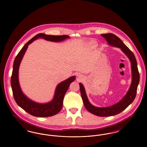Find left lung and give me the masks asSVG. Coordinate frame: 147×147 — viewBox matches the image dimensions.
<instances>
[{
    "label": "left lung",
    "instance_id": "left-lung-1",
    "mask_svg": "<svg viewBox=\"0 0 147 147\" xmlns=\"http://www.w3.org/2000/svg\"><path fill=\"white\" fill-rule=\"evenodd\" d=\"M101 36L105 38L109 45L120 48L126 54V56L130 59L132 73V84L125 96L116 104L107 107H97L91 105L86 96L83 85L81 83L79 84L81 96L86 110L96 116L106 117L119 114L125 110L133 102L136 98L137 87L140 82V73L138 69L137 61L133 52L117 36L113 34H102Z\"/></svg>",
    "mask_w": 147,
    "mask_h": 147
}]
</instances>
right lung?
I'll return each mask as SVG.
<instances>
[{"instance_id":"add662e5","label":"right lung","mask_w":147,"mask_h":147,"mask_svg":"<svg viewBox=\"0 0 147 147\" xmlns=\"http://www.w3.org/2000/svg\"><path fill=\"white\" fill-rule=\"evenodd\" d=\"M41 37L46 40L59 42L65 38H69L68 35H48L40 33L35 36L32 38L27 42L22 48L18 55L16 56L14 64L12 75L11 77V85L15 101L16 104L29 114L36 117H49L53 116L59 112L63 106V98L71 83L74 82L76 77H70L69 79L58 84L56 88L53 100L47 104H40L29 100L21 91L18 80V71L19 65L25 51L28 47V45L33 42L37 38Z\"/></svg>"}]
</instances>
